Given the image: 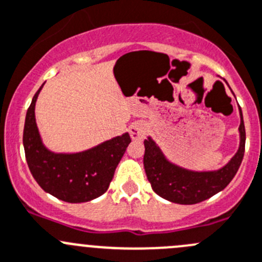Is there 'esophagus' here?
Instances as JSON below:
<instances>
[{
	"mask_svg": "<svg viewBox=\"0 0 262 262\" xmlns=\"http://www.w3.org/2000/svg\"><path fill=\"white\" fill-rule=\"evenodd\" d=\"M147 132H148V126H147V124L144 121L141 120L133 123L130 125V128H129V133H130L132 139H134V141L143 139L146 137Z\"/></svg>",
	"mask_w": 262,
	"mask_h": 262,
	"instance_id": "1",
	"label": "esophagus"
}]
</instances>
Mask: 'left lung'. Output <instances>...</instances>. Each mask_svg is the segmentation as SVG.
I'll use <instances>...</instances> for the list:
<instances>
[{"instance_id": "1", "label": "left lung", "mask_w": 262, "mask_h": 262, "mask_svg": "<svg viewBox=\"0 0 262 262\" xmlns=\"http://www.w3.org/2000/svg\"><path fill=\"white\" fill-rule=\"evenodd\" d=\"M239 114V148L233 159L216 171H190L177 166L165 159L151 138L144 139V170L155 193L174 204L193 205L224 189L237 174L245 155L246 129L241 107Z\"/></svg>"}]
</instances>
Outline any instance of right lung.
I'll return each mask as SVG.
<instances>
[{
  "instance_id": "add662e5",
  "label": "right lung",
  "mask_w": 262,
  "mask_h": 262,
  "mask_svg": "<svg viewBox=\"0 0 262 262\" xmlns=\"http://www.w3.org/2000/svg\"><path fill=\"white\" fill-rule=\"evenodd\" d=\"M40 90L33 97L25 116V159L39 187L61 201L79 204L95 200L107 190L132 139L128 133L79 154H53L43 146L35 124L34 107Z\"/></svg>"
}]
</instances>
